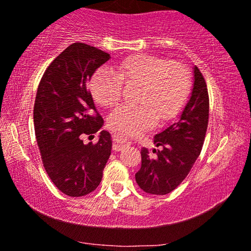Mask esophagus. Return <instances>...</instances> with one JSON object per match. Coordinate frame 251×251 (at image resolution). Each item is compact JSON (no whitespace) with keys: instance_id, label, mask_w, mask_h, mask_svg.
Listing matches in <instances>:
<instances>
[{"instance_id":"esophagus-1","label":"esophagus","mask_w":251,"mask_h":251,"mask_svg":"<svg viewBox=\"0 0 251 251\" xmlns=\"http://www.w3.org/2000/svg\"><path fill=\"white\" fill-rule=\"evenodd\" d=\"M129 144H126V143H121V142H114L113 144V150L114 151H122L125 147L128 146Z\"/></svg>"}]
</instances>
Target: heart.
<instances>
[{
	"label": "heart",
	"instance_id": "obj_1",
	"mask_svg": "<svg viewBox=\"0 0 251 251\" xmlns=\"http://www.w3.org/2000/svg\"><path fill=\"white\" fill-rule=\"evenodd\" d=\"M123 83L138 84L135 95L137 105H122L108 116L112 130L122 137L142 133L155 123L175 118L190 97V71L179 63H168L163 58L137 54L122 60L116 71L102 67L91 78L95 100L109 107L122 96Z\"/></svg>",
	"mask_w": 251,
	"mask_h": 251
}]
</instances>
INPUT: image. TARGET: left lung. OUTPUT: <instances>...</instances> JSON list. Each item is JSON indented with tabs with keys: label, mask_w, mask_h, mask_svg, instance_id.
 Here are the masks:
<instances>
[{
	"label": "left lung",
	"mask_w": 251,
	"mask_h": 251,
	"mask_svg": "<svg viewBox=\"0 0 251 251\" xmlns=\"http://www.w3.org/2000/svg\"><path fill=\"white\" fill-rule=\"evenodd\" d=\"M191 97L174 125L154 136L161 150L152 154L143 147L142 166L135 175L144 192L164 195L173 192L190 173L203 146L209 119V96L203 75L194 66Z\"/></svg>",
	"instance_id": "left-lung-1"
}]
</instances>
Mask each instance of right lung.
<instances>
[{
  "label": "right lung",
  "mask_w": 251,
  "mask_h": 251,
  "mask_svg": "<svg viewBox=\"0 0 251 251\" xmlns=\"http://www.w3.org/2000/svg\"><path fill=\"white\" fill-rule=\"evenodd\" d=\"M109 58L105 51L85 43L71 44L48 66L37 88L36 142L48 176L68 197H83L95 191L111 155L108 131L102 130L95 145L82 140L104 125L88 83Z\"/></svg>",
  "instance_id": "obj_1"
}]
</instances>
